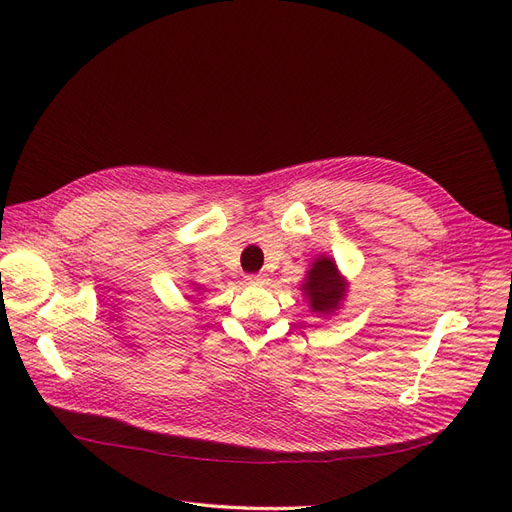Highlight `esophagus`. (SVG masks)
<instances>
[{
  "instance_id": "obj_1",
  "label": "esophagus",
  "mask_w": 512,
  "mask_h": 512,
  "mask_svg": "<svg viewBox=\"0 0 512 512\" xmlns=\"http://www.w3.org/2000/svg\"><path fill=\"white\" fill-rule=\"evenodd\" d=\"M245 282L252 284V286H265L269 282V275L267 273H252V275H245Z\"/></svg>"
}]
</instances>
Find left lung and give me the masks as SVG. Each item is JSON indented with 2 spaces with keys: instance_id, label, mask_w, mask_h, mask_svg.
<instances>
[{
  "instance_id": "1",
  "label": "left lung",
  "mask_w": 512,
  "mask_h": 512,
  "mask_svg": "<svg viewBox=\"0 0 512 512\" xmlns=\"http://www.w3.org/2000/svg\"><path fill=\"white\" fill-rule=\"evenodd\" d=\"M301 290L314 314L329 316L342 305L348 284L331 256H318L312 262V269L307 271Z\"/></svg>"
}]
</instances>
